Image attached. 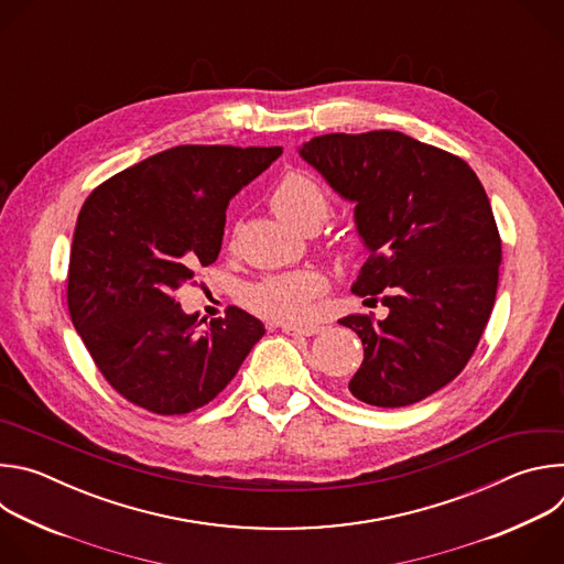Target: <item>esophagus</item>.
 <instances>
[{"instance_id":"obj_1","label":"esophagus","mask_w":564,"mask_h":564,"mask_svg":"<svg viewBox=\"0 0 564 564\" xmlns=\"http://www.w3.org/2000/svg\"><path fill=\"white\" fill-rule=\"evenodd\" d=\"M281 330L290 337H312L318 333L316 326H281Z\"/></svg>"}]
</instances>
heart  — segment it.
Wrapping results in <instances>:
<instances>
[{
    "label": "heart",
    "instance_id": "1",
    "mask_svg": "<svg viewBox=\"0 0 564 564\" xmlns=\"http://www.w3.org/2000/svg\"><path fill=\"white\" fill-rule=\"evenodd\" d=\"M272 209L296 229L321 225L330 214V198L312 176L303 172L285 174L272 192ZM328 288L326 276L316 270H299L263 279L246 290V301L259 314L279 324H303L312 314L314 299Z\"/></svg>",
    "mask_w": 564,
    "mask_h": 564
}]
</instances>
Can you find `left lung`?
<instances>
[{
    "instance_id": "left-lung-1",
    "label": "left lung",
    "mask_w": 564,
    "mask_h": 564,
    "mask_svg": "<svg viewBox=\"0 0 564 564\" xmlns=\"http://www.w3.org/2000/svg\"><path fill=\"white\" fill-rule=\"evenodd\" d=\"M299 155L346 200L370 252L352 292L388 316L339 318L364 344L350 392L411 406L453 381L491 316L502 243L489 196L462 158L399 131L328 133Z\"/></svg>"
}]
</instances>
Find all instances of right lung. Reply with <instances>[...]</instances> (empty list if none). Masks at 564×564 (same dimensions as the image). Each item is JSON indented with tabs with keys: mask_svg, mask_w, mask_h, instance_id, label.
Listing matches in <instances>:
<instances>
[{
	"mask_svg": "<svg viewBox=\"0 0 564 564\" xmlns=\"http://www.w3.org/2000/svg\"><path fill=\"white\" fill-rule=\"evenodd\" d=\"M281 147L183 144L116 174L79 209L68 312L105 379L131 404L185 415L234 379L261 321L240 307L185 314L176 290L218 259L229 200L261 176Z\"/></svg>",
	"mask_w": 564,
	"mask_h": 564,
	"instance_id": "obj_1",
	"label": "right lung"
}]
</instances>
